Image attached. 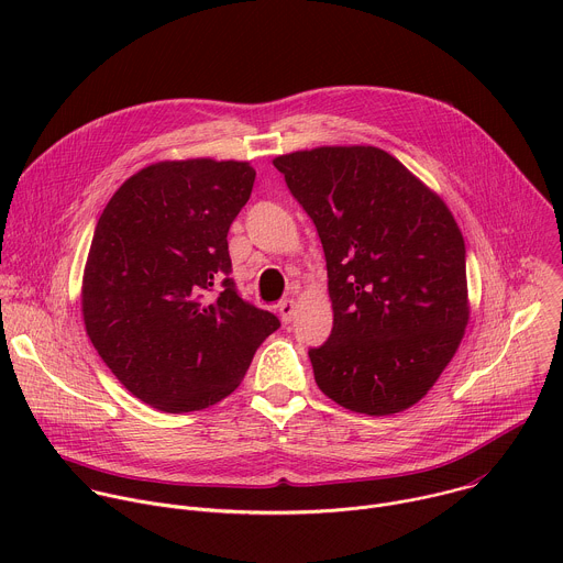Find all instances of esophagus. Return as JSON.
Wrapping results in <instances>:
<instances>
[{
  "instance_id": "obj_1",
  "label": "esophagus",
  "mask_w": 563,
  "mask_h": 563,
  "mask_svg": "<svg viewBox=\"0 0 563 563\" xmlns=\"http://www.w3.org/2000/svg\"><path fill=\"white\" fill-rule=\"evenodd\" d=\"M278 311H280L283 323L287 325V323H291V318H294V313H296V302H294L291 298H287V300H283V302L278 305Z\"/></svg>"
}]
</instances>
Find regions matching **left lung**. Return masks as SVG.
I'll return each instance as SVG.
<instances>
[{"mask_svg": "<svg viewBox=\"0 0 563 563\" xmlns=\"http://www.w3.org/2000/svg\"><path fill=\"white\" fill-rule=\"evenodd\" d=\"M274 167L328 261L334 328L309 350L316 385L369 417L412 408L452 361L470 318L454 216L376 146L294 151Z\"/></svg>", "mask_w": 563, "mask_h": 563, "instance_id": "1", "label": "left lung"}]
</instances>
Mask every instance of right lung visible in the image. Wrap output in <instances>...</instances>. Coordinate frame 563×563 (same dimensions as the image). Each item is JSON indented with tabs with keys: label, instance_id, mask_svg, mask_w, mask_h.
Returning a JSON list of instances; mask_svg holds the SVG:
<instances>
[{
	"label": "right lung",
	"instance_id": "add662e5",
	"mask_svg": "<svg viewBox=\"0 0 563 563\" xmlns=\"http://www.w3.org/2000/svg\"><path fill=\"white\" fill-rule=\"evenodd\" d=\"M254 180L238 159H165L124 180L98 220L85 328L115 378L159 412L218 404L280 328L229 278L227 233Z\"/></svg>",
	"mask_w": 563,
	"mask_h": 563
}]
</instances>
